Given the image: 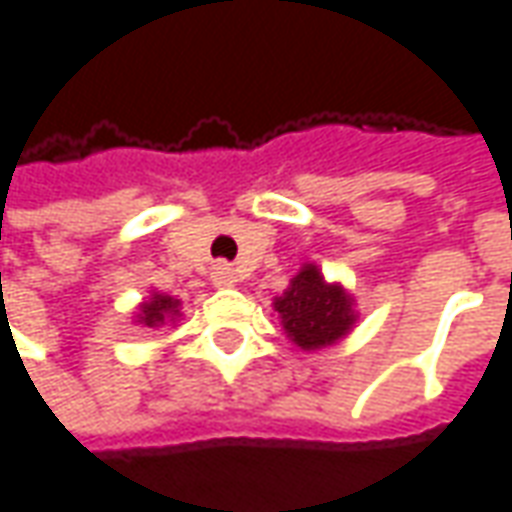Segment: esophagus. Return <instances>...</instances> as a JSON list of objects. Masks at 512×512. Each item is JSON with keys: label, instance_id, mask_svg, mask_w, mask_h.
Here are the masks:
<instances>
[{"label": "esophagus", "instance_id": "1", "mask_svg": "<svg viewBox=\"0 0 512 512\" xmlns=\"http://www.w3.org/2000/svg\"><path fill=\"white\" fill-rule=\"evenodd\" d=\"M212 283H215V285H235V283H238V274H235V269H229L227 263H218V266L212 269Z\"/></svg>", "mask_w": 512, "mask_h": 512}]
</instances>
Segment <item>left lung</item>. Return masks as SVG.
<instances>
[{
  "label": "left lung",
  "instance_id": "1",
  "mask_svg": "<svg viewBox=\"0 0 512 512\" xmlns=\"http://www.w3.org/2000/svg\"><path fill=\"white\" fill-rule=\"evenodd\" d=\"M274 311L283 322L285 336L302 350L336 344L350 333L358 316L353 311V297L339 283H328L311 263L302 266L283 297L274 300Z\"/></svg>",
  "mask_w": 512,
  "mask_h": 512
}]
</instances>
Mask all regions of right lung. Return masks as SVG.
<instances>
[{
    "instance_id": "right-lung-1",
    "label": "right lung",
    "mask_w": 512,
    "mask_h": 512,
    "mask_svg": "<svg viewBox=\"0 0 512 512\" xmlns=\"http://www.w3.org/2000/svg\"><path fill=\"white\" fill-rule=\"evenodd\" d=\"M179 305H182L179 300H173L168 294L154 291L151 300H145L139 305L137 322L139 325H145V328H162L165 322H173V319L179 316Z\"/></svg>"
}]
</instances>
